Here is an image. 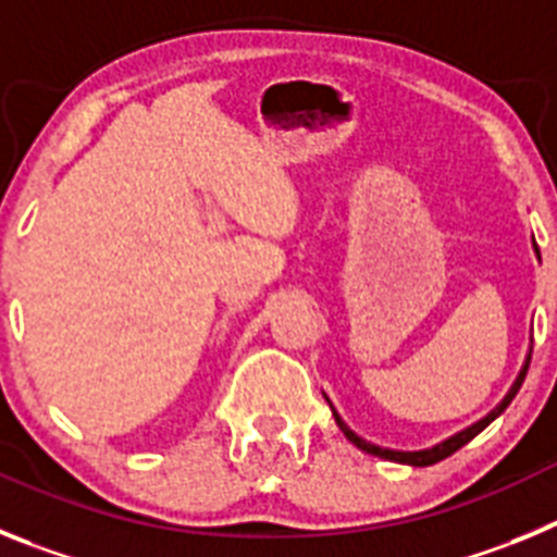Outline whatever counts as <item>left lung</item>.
Returning a JSON list of instances; mask_svg holds the SVG:
<instances>
[{
    "mask_svg": "<svg viewBox=\"0 0 557 557\" xmlns=\"http://www.w3.org/2000/svg\"><path fill=\"white\" fill-rule=\"evenodd\" d=\"M533 248H535V253H539V245L533 243ZM530 354H533V337H530V351H528V357H524V366H521L519 376H516V382H513V385H510V391L505 393V398H502L499 405H496L494 410L488 412V416H485V418H480V421H476V424H471V426H466V430L455 432V435H451V437H446V441H441V444L430 446V449H418V451H398V449H385V446H376V444H371V441H366V437H359L357 432H354L351 426H348L346 421H343V418L337 416V410H334V407H332V401H329V396H326V401H329V407H332V416H334V421H337V426H339V430H343V435H346L348 441H351V444L357 446V449L368 451V455H373V457H382V460L405 462V466H432V462H437V460H444V457L455 455V451L460 449V446H466V444H469L471 437H476V435H480V432L485 430V426H488L491 421H494V418H499L502 412L508 410V405H510V401H513V396H516V393H519L521 382H524V376H528V368H530Z\"/></svg>",
    "mask_w": 557,
    "mask_h": 557,
    "instance_id": "8db88e82",
    "label": "left lung"
}]
</instances>
